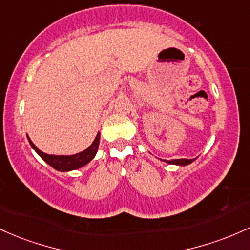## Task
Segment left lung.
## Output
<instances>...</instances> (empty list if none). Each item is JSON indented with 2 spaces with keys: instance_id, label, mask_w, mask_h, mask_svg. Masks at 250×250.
<instances>
[{
  "instance_id": "obj_1",
  "label": "left lung",
  "mask_w": 250,
  "mask_h": 250,
  "mask_svg": "<svg viewBox=\"0 0 250 250\" xmlns=\"http://www.w3.org/2000/svg\"><path fill=\"white\" fill-rule=\"evenodd\" d=\"M195 159H176V160H170V161H166L169 163V165H176V166H187V165H190L191 162H194Z\"/></svg>"
}]
</instances>
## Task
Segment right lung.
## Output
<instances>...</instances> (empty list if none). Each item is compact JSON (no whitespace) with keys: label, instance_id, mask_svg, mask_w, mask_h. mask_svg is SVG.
Segmentation results:
<instances>
[{"label":"right lung","instance_id":"right-lung-1","mask_svg":"<svg viewBox=\"0 0 250 250\" xmlns=\"http://www.w3.org/2000/svg\"><path fill=\"white\" fill-rule=\"evenodd\" d=\"M28 141H29L31 148H33L34 150L40 155V157H41L43 161L47 162L50 167H53L54 169H56V170L59 171H70V170H75V169L83 167V166L87 165V163L90 162L91 160L95 157L97 149H99V145H100V133H97L94 142L91 143L85 150L74 155L45 154L40 150V149L37 148L33 142H31L29 137H28Z\"/></svg>","mask_w":250,"mask_h":250}]
</instances>
